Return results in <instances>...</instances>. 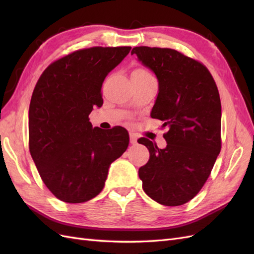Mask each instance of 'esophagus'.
Listing matches in <instances>:
<instances>
[{"instance_id": "34e87169", "label": "esophagus", "mask_w": 254, "mask_h": 254, "mask_svg": "<svg viewBox=\"0 0 254 254\" xmlns=\"http://www.w3.org/2000/svg\"><path fill=\"white\" fill-rule=\"evenodd\" d=\"M130 143H131L132 145H136V143H137V139L133 134H130Z\"/></svg>"}]
</instances>
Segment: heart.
Here are the masks:
<instances>
[{"mask_svg":"<svg viewBox=\"0 0 254 254\" xmlns=\"http://www.w3.org/2000/svg\"><path fill=\"white\" fill-rule=\"evenodd\" d=\"M131 76H137V77H149L151 75L147 71L143 70V68H135V70L132 72Z\"/></svg>","mask_w":254,"mask_h":254,"instance_id":"obj_1","label":"heart"}]
</instances>
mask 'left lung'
Here are the masks:
<instances>
[{"mask_svg": "<svg viewBox=\"0 0 254 254\" xmlns=\"http://www.w3.org/2000/svg\"><path fill=\"white\" fill-rule=\"evenodd\" d=\"M132 54L156 75L159 88L150 117L168 127L163 149L145 137L139 141L150 153L139 170L143 190L160 204L181 205L201 190L220 152L216 83L203 64L175 50L137 47Z\"/></svg>", "mask_w": 254, "mask_h": 254, "instance_id": "1", "label": "left lung"}]
</instances>
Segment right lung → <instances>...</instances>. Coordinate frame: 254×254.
<instances>
[{"instance_id":"add662e5","label":"right lung","mask_w":254,"mask_h":254,"mask_svg":"<svg viewBox=\"0 0 254 254\" xmlns=\"http://www.w3.org/2000/svg\"><path fill=\"white\" fill-rule=\"evenodd\" d=\"M131 50L91 48L49 65L33 92L28 111L29 151L42 181L61 201L86 202L101 193L129 134L92 127L89 114L103 106L105 78Z\"/></svg>"}]
</instances>
